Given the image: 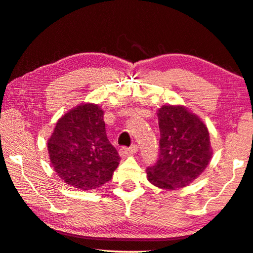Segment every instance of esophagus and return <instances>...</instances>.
I'll list each match as a JSON object with an SVG mask.
<instances>
[{
	"instance_id": "34e87169",
	"label": "esophagus",
	"mask_w": 253,
	"mask_h": 253,
	"mask_svg": "<svg viewBox=\"0 0 253 253\" xmlns=\"http://www.w3.org/2000/svg\"><path fill=\"white\" fill-rule=\"evenodd\" d=\"M137 150H138L137 145H132L129 148H127V147H122V148L119 149V155H121L122 157H126V156L134 155Z\"/></svg>"
}]
</instances>
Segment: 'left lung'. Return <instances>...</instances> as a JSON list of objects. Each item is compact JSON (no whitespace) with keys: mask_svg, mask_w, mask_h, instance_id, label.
I'll return each instance as SVG.
<instances>
[{"mask_svg":"<svg viewBox=\"0 0 253 253\" xmlns=\"http://www.w3.org/2000/svg\"><path fill=\"white\" fill-rule=\"evenodd\" d=\"M159 158L147 168V178L162 189H179L198 178L208 166L212 149L208 128L185 106L158 109Z\"/></svg>","mask_w":253,"mask_h":253,"instance_id":"obj_1","label":"left lung"}]
</instances>
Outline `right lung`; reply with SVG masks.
Segmentation results:
<instances>
[{"mask_svg": "<svg viewBox=\"0 0 253 253\" xmlns=\"http://www.w3.org/2000/svg\"><path fill=\"white\" fill-rule=\"evenodd\" d=\"M47 150L57 176L82 190L96 189L111 180L121 162L107 138L104 111L90 103L79 105L58 119Z\"/></svg>", "mask_w": 253, "mask_h": 253, "instance_id": "right-lung-1", "label": "right lung"}]
</instances>
